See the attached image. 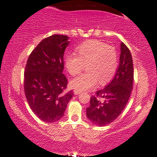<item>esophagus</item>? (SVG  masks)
Wrapping results in <instances>:
<instances>
[{
  "label": "esophagus",
  "instance_id": "esophagus-1",
  "mask_svg": "<svg viewBox=\"0 0 157 157\" xmlns=\"http://www.w3.org/2000/svg\"><path fill=\"white\" fill-rule=\"evenodd\" d=\"M81 93V92L80 90H74V93L75 94V95H78V94H80Z\"/></svg>",
  "mask_w": 157,
  "mask_h": 157
}]
</instances>
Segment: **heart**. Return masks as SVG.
Instances as JSON below:
<instances>
[{
    "mask_svg": "<svg viewBox=\"0 0 157 157\" xmlns=\"http://www.w3.org/2000/svg\"><path fill=\"white\" fill-rule=\"evenodd\" d=\"M77 56L71 53L64 57V64L72 75L79 74L83 69L87 72L79 75L70 82L73 88L87 90L95 87L100 82L105 84L116 74L118 65V54L112 46L96 39L87 40L76 48Z\"/></svg>",
    "mask_w": 157,
    "mask_h": 157,
    "instance_id": "obj_1",
    "label": "heart"
}]
</instances>
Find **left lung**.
I'll use <instances>...</instances> for the list:
<instances>
[{"instance_id": "obj_1", "label": "left lung", "mask_w": 157, "mask_h": 157, "mask_svg": "<svg viewBox=\"0 0 157 157\" xmlns=\"http://www.w3.org/2000/svg\"><path fill=\"white\" fill-rule=\"evenodd\" d=\"M119 65L113 80L103 89L95 92L86 108L87 118L93 124L104 126L120 116L128 103L133 81V64L130 50L121 44Z\"/></svg>"}]
</instances>
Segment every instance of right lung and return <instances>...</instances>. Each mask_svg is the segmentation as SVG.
<instances>
[{
	"instance_id": "obj_1",
	"label": "right lung",
	"mask_w": 157,
	"mask_h": 157,
	"mask_svg": "<svg viewBox=\"0 0 157 157\" xmlns=\"http://www.w3.org/2000/svg\"><path fill=\"white\" fill-rule=\"evenodd\" d=\"M69 37L54 34L36 46L27 60L24 93L31 109L41 121L53 123L63 117L72 91L65 93L64 53Z\"/></svg>"
}]
</instances>
